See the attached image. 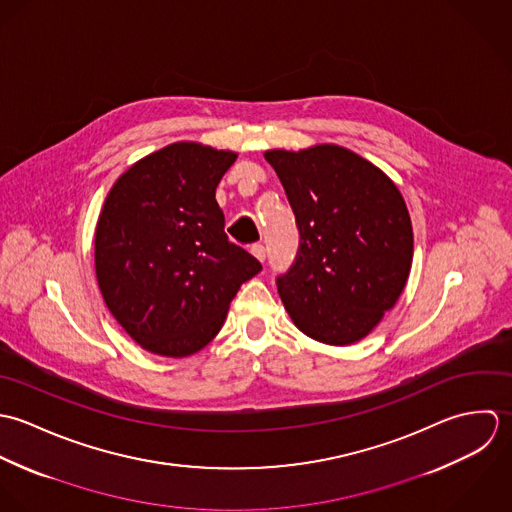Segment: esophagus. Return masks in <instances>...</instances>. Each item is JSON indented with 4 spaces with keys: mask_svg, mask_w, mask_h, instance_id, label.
Segmentation results:
<instances>
[{
    "mask_svg": "<svg viewBox=\"0 0 512 512\" xmlns=\"http://www.w3.org/2000/svg\"><path fill=\"white\" fill-rule=\"evenodd\" d=\"M251 253L263 263L265 261V255H267V251H265V245H261V243H255V245H251Z\"/></svg>",
    "mask_w": 512,
    "mask_h": 512,
    "instance_id": "obj_1",
    "label": "esophagus"
}]
</instances>
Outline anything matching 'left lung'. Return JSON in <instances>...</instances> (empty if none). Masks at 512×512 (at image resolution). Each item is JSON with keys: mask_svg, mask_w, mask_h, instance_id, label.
<instances>
[{"mask_svg": "<svg viewBox=\"0 0 512 512\" xmlns=\"http://www.w3.org/2000/svg\"><path fill=\"white\" fill-rule=\"evenodd\" d=\"M299 229V249L277 289L295 324L318 342L364 338L408 281L413 233L394 182L362 156L324 144L271 150Z\"/></svg>", "mask_w": 512, "mask_h": 512, "instance_id": "obj_1", "label": "left lung"}]
</instances>
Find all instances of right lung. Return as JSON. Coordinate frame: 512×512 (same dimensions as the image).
<instances>
[{
    "instance_id": "right-lung-1",
    "label": "right lung",
    "mask_w": 512,
    "mask_h": 512,
    "mask_svg": "<svg viewBox=\"0 0 512 512\" xmlns=\"http://www.w3.org/2000/svg\"><path fill=\"white\" fill-rule=\"evenodd\" d=\"M237 154L170 144L128 168L104 200L95 267L104 303L146 350L182 358L219 332L263 267L225 235L215 188Z\"/></svg>"
}]
</instances>
